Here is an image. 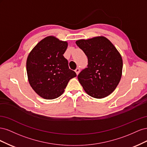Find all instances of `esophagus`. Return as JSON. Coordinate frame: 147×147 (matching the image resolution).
Returning a JSON list of instances; mask_svg holds the SVG:
<instances>
[{
	"label": "esophagus",
	"instance_id": "obj_1",
	"mask_svg": "<svg viewBox=\"0 0 147 147\" xmlns=\"http://www.w3.org/2000/svg\"><path fill=\"white\" fill-rule=\"evenodd\" d=\"M80 69L79 68H77L76 69H75V72H76L77 75H78V74H79V72H80Z\"/></svg>",
	"mask_w": 147,
	"mask_h": 147
}]
</instances>
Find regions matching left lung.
I'll use <instances>...</instances> for the list:
<instances>
[{"label":"left lung","instance_id":"obj_1","mask_svg":"<svg viewBox=\"0 0 147 147\" xmlns=\"http://www.w3.org/2000/svg\"><path fill=\"white\" fill-rule=\"evenodd\" d=\"M88 57L87 67L78 80L88 95L97 99L110 94L121 80L123 60L121 55L109 39L96 37L76 41Z\"/></svg>","mask_w":147,"mask_h":147}]
</instances>
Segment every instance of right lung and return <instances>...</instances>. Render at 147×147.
<instances>
[{"mask_svg": "<svg viewBox=\"0 0 147 147\" xmlns=\"http://www.w3.org/2000/svg\"><path fill=\"white\" fill-rule=\"evenodd\" d=\"M67 45V42L48 36L38 42L28 57L26 70L29 84L43 99L59 97L70 80L77 76L63 56Z\"/></svg>", "mask_w": 147, "mask_h": 147, "instance_id": "add662e5", "label": "right lung"}]
</instances>
